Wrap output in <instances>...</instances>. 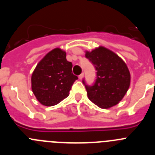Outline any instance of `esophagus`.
Instances as JSON below:
<instances>
[{
    "label": "esophagus",
    "instance_id": "obj_1",
    "mask_svg": "<svg viewBox=\"0 0 155 155\" xmlns=\"http://www.w3.org/2000/svg\"><path fill=\"white\" fill-rule=\"evenodd\" d=\"M84 73H82V74H81L80 75H79V79H80V80H82V79H83V78H84Z\"/></svg>",
    "mask_w": 155,
    "mask_h": 155
}]
</instances>
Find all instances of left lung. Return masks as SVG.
Returning <instances> with one entry per match:
<instances>
[{
  "label": "left lung",
  "instance_id": "obj_1",
  "mask_svg": "<svg viewBox=\"0 0 155 155\" xmlns=\"http://www.w3.org/2000/svg\"><path fill=\"white\" fill-rule=\"evenodd\" d=\"M85 57L97 71L96 80L92 86L85 85L87 97L102 109H109L123 99L130 84V74L127 64L117 54L107 48L99 46Z\"/></svg>",
  "mask_w": 155,
  "mask_h": 155
}]
</instances>
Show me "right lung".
Instances as JSON below:
<instances>
[{
	"label": "right lung",
	"mask_w": 155,
	"mask_h": 155,
	"mask_svg": "<svg viewBox=\"0 0 155 155\" xmlns=\"http://www.w3.org/2000/svg\"><path fill=\"white\" fill-rule=\"evenodd\" d=\"M72 64L66 52L55 48L37 64L31 74V90L42 105L53 106L69 95L78 77L72 73Z\"/></svg>",
	"instance_id": "right-lung-1"
}]
</instances>
